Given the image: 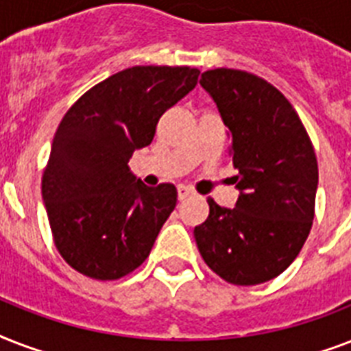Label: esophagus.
<instances>
[{
    "label": "esophagus",
    "instance_id": "34e87169",
    "mask_svg": "<svg viewBox=\"0 0 351 351\" xmlns=\"http://www.w3.org/2000/svg\"><path fill=\"white\" fill-rule=\"evenodd\" d=\"M176 191H178V200H186V198L193 193L191 189L186 186H178V189H176Z\"/></svg>",
    "mask_w": 351,
    "mask_h": 351
}]
</instances>
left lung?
<instances>
[{
	"label": "left lung",
	"mask_w": 351,
	"mask_h": 351,
	"mask_svg": "<svg viewBox=\"0 0 351 351\" xmlns=\"http://www.w3.org/2000/svg\"><path fill=\"white\" fill-rule=\"evenodd\" d=\"M200 85L230 129L239 200L208 198L195 228L204 262L226 282L255 286L278 277L302 250L315 215L317 156L299 114L266 80L237 69L206 71Z\"/></svg>",
	"instance_id": "obj_1"
}]
</instances>
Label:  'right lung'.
<instances>
[{
    "instance_id": "1",
    "label": "right lung",
    "mask_w": 351,
    "mask_h": 351,
    "mask_svg": "<svg viewBox=\"0 0 351 351\" xmlns=\"http://www.w3.org/2000/svg\"><path fill=\"white\" fill-rule=\"evenodd\" d=\"M198 69L138 65L89 89L58 125L41 178L54 244L96 280L134 271L176 206V187H147L129 169L160 117L198 82Z\"/></svg>"
}]
</instances>
